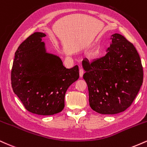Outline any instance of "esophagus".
I'll return each mask as SVG.
<instances>
[{
    "mask_svg": "<svg viewBox=\"0 0 147 147\" xmlns=\"http://www.w3.org/2000/svg\"><path fill=\"white\" fill-rule=\"evenodd\" d=\"M84 73L83 69L80 68V69H79V74H80V77H82V76H83V74Z\"/></svg>",
    "mask_w": 147,
    "mask_h": 147,
    "instance_id": "obj_1",
    "label": "esophagus"
}]
</instances>
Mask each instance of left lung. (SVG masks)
<instances>
[{
  "label": "left lung",
  "mask_w": 147,
  "mask_h": 147,
  "mask_svg": "<svg viewBox=\"0 0 147 147\" xmlns=\"http://www.w3.org/2000/svg\"><path fill=\"white\" fill-rule=\"evenodd\" d=\"M105 56L82 60L83 78L91 108L102 114H115L131 105L143 82V67L134 45L114 34Z\"/></svg>",
  "instance_id": "1"
}]
</instances>
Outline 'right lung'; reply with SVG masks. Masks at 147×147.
<instances>
[{
    "instance_id": "obj_1",
    "label": "right lung",
    "mask_w": 147,
    "mask_h": 147,
    "mask_svg": "<svg viewBox=\"0 0 147 147\" xmlns=\"http://www.w3.org/2000/svg\"><path fill=\"white\" fill-rule=\"evenodd\" d=\"M35 32L15 53L11 87L26 109L38 115L59 113L65 107V93L79 78L78 65L67 69L58 56L46 52L42 38Z\"/></svg>"
}]
</instances>
